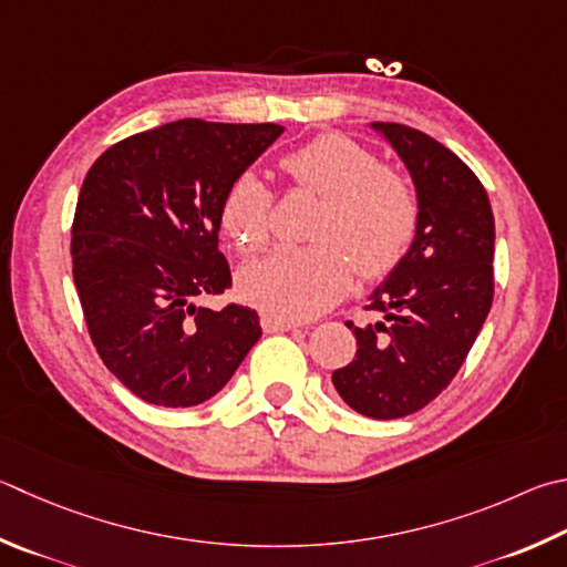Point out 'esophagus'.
I'll use <instances>...</instances> for the list:
<instances>
[{"instance_id":"obj_1","label":"esophagus","mask_w":567,"mask_h":567,"mask_svg":"<svg viewBox=\"0 0 567 567\" xmlns=\"http://www.w3.org/2000/svg\"><path fill=\"white\" fill-rule=\"evenodd\" d=\"M260 324L265 332H290V329L297 327L295 319H287L280 315H272V312H262L260 315Z\"/></svg>"}]
</instances>
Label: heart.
Listing matches in <instances>:
<instances>
[{
    "instance_id": "1",
    "label": "heart",
    "mask_w": 567,
    "mask_h": 567,
    "mask_svg": "<svg viewBox=\"0 0 567 567\" xmlns=\"http://www.w3.org/2000/svg\"><path fill=\"white\" fill-rule=\"evenodd\" d=\"M297 188L322 198L307 248L275 250L238 272L245 302L287 319L324 312L354 270L364 280L389 275L416 238V193L399 171L342 133H324L282 158ZM270 190L255 173L225 188L218 208L223 233L240 252L265 248L270 238ZM355 265L352 266L351 262Z\"/></svg>"
}]
</instances>
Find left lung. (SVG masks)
I'll return each instance as SVG.
<instances>
[{
  "instance_id": "obj_1",
  "label": "left lung",
  "mask_w": 567,
  "mask_h": 567,
  "mask_svg": "<svg viewBox=\"0 0 567 567\" xmlns=\"http://www.w3.org/2000/svg\"><path fill=\"white\" fill-rule=\"evenodd\" d=\"M416 188V238L367 310L384 322L354 327L357 354L332 384L369 419H401L444 391L476 342L493 302L496 225L486 188L456 153L401 123H372Z\"/></svg>"
}]
</instances>
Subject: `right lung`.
<instances>
[{"mask_svg":"<svg viewBox=\"0 0 567 567\" xmlns=\"http://www.w3.org/2000/svg\"><path fill=\"white\" fill-rule=\"evenodd\" d=\"M285 128L183 118L118 141L81 185L71 262L109 372L156 406H195L230 382L260 339L243 305H195L230 287L218 208Z\"/></svg>","mask_w":567,"mask_h":567,"instance_id":"1","label":"right lung"}]
</instances>
